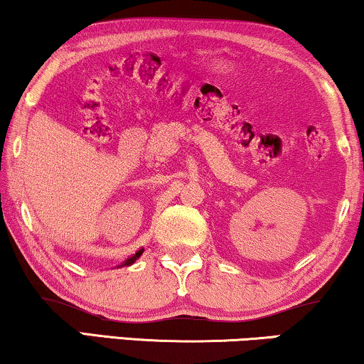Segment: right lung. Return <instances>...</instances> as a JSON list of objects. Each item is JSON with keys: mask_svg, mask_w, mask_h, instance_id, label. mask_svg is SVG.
<instances>
[{"mask_svg": "<svg viewBox=\"0 0 364 364\" xmlns=\"http://www.w3.org/2000/svg\"><path fill=\"white\" fill-rule=\"evenodd\" d=\"M142 252H144V250H139V252L136 253V255H132L131 258H127V260H126V262H122V263H121V265H117V268H121V267H129V265H132V263H134V262H136V260H137V258L142 255Z\"/></svg>", "mask_w": 364, "mask_h": 364, "instance_id": "add662e5", "label": "right lung"}]
</instances>
